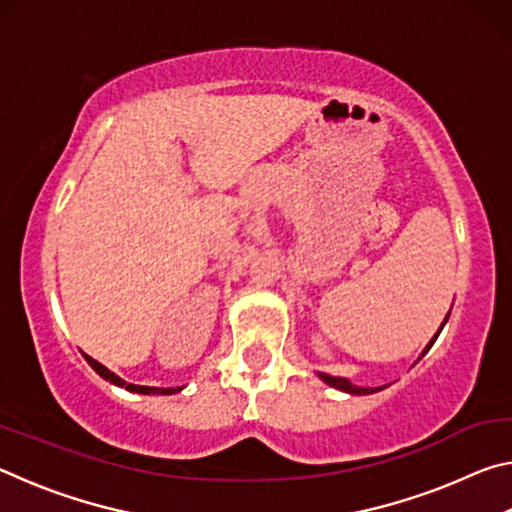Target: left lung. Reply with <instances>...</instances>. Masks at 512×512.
I'll return each instance as SVG.
<instances>
[{"label":"left lung","instance_id":"1","mask_svg":"<svg viewBox=\"0 0 512 512\" xmlns=\"http://www.w3.org/2000/svg\"><path fill=\"white\" fill-rule=\"evenodd\" d=\"M449 314H452V311H449ZM449 314L445 316V320L443 323H440V327H438V332L433 334V339L427 343V348H424L422 352H420V357H418V361L424 357V354L429 352V348L433 343H436V339H438V334L443 332V327H445V323H447V318H449ZM415 361V363H418ZM413 363V366H415ZM318 377L325 381L327 386H332V388H336V391H343V393H350V395H370V393H379V391H384L386 386H375V388H368V386H354L350 379H345V377H332V375H325V372H318Z\"/></svg>","mask_w":512,"mask_h":512}]
</instances>
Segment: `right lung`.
<instances>
[{
	"instance_id": "right-lung-1",
	"label": "right lung",
	"mask_w": 512,
	"mask_h": 512,
	"mask_svg": "<svg viewBox=\"0 0 512 512\" xmlns=\"http://www.w3.org/2000/svg\"><path fill=\"white\" fill-rule=\"evenodd\" d=\"M83 357H85V361L90 363V366L94 368V372H97L99 377H103L106 381H110V384H115V386H119V388H126V391H131V393H142V395H173V393H180V391H183V388H185V386H176V388H158V386H137V384H126V381L121 379V377H117L115 372L108 370L106 366H101V363H99L97 359L88 357V354H83Z\"/></svg>"
}]
</instances>
